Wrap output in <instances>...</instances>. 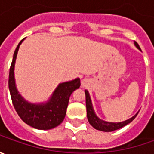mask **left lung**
<instances>
[{"mask_svg": "<svg viewBox=\"0 0 154 154\" xmlns=\"http://www.w3.org/2000/svg\"><path fill=\"white\" fill-rule=\"evenodd\" d=\"M134 45H136V47L140 49L139 45L134 42ZM85 94H86V113H87V119L89 123L92 125V127L100 131H103V132H110V131H114L116 129H119L121 128L124 127L125 125L128 124L129 122L133 121L134 119L136 117V115H134L133 117L129 118L128 120H126L122 122H104L103 120H100L97 116L95 115L94 111H93V108H92V102H91V98L89 96V93L87 91H85Z\"/></svg>", "mask_w": 154, "mask_h": 154, "instance_id": "obj_1", "label": "left lung"}]
</instances>
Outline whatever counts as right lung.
<instances>
[{"label": "right lung", "instance_id": "add662e5", "mask_svg": "<svg viewBox=\"0 0 154 154\" xmlns=\"http://www.w3.org/2000/svg\"><path fill=\"white\" fill-rule=\"evenodd\" d=\"M18 45L14 54L9 69L8 87L12 102L16 112L26 124L38 129H51L61 124L65 117L69 97L75 89L80 86L79 78L60 84L53 93L51 100L45 104H32L24 100L16 89L14 81V63L20 45Z\"/></svg>", "mask_w": 154, "mask_h": 154}]
</instances>
